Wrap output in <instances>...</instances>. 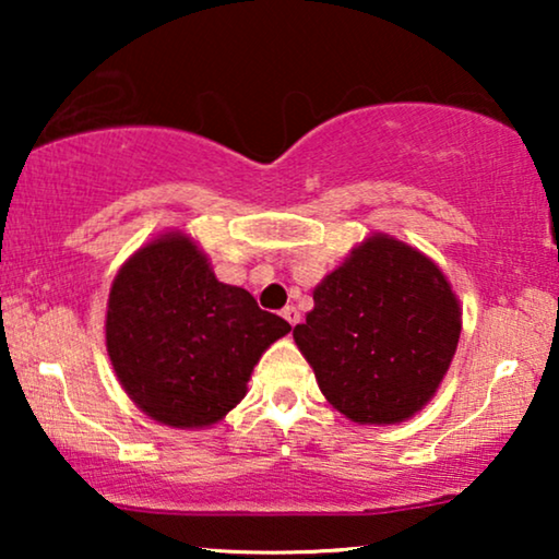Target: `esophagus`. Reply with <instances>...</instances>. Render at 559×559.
<instances>
[{
    "label": "esophagus",
    "mask_w": 559,
    "mask_h": 559,
    "mask_svg": "<svg viewBox=\"0 0 559 559\" xmlns=\"http://www.w3.org/2000/svg\"><path fill=\"white\" fill-rule=\"evenodd\" d=\"M282 318H285L289 325H297V323H300V312H297L295 305H287V308L282 310Z\"/></svg>",
    "instance_id": "obj_1"
}]
</instances>
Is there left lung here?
<instances>
[{
  "label": "left lung",
  "instance_id": "1",
  "mask_svg": "<svg viewBox=\"0 0 559 559\" xmlns=\"http://www.w3.org/2000/svg\"><path fill=\"white\" fill-rule=\"evenodd\" d=\"M293 338L318 386L358 425H400L432 400L453 361L463 312L438 264L371 234L312 289Z\"/></svg>",
  "mask_w": 559,
  "mask_h": 559
}]
</instances>
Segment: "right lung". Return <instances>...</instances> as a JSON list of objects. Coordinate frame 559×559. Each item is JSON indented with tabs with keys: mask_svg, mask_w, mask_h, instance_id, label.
I'll list each match as a JSON object with an SVG mask.
<instances>
[{
	"mask_svg": "<svg viewBox=\"0 0 559 559\" xmlns=\"http://www.w3.org/2000/svg\"><path fill=\"white\" fill-rule=\"evenodd\" d=\"M104 331L129 400L159 425L203 430L247 396L259 358L293 328L218 282L193 236L173 228L121 264Z\"/></svg>",
	"mask_w": 559,
	"mask_h": 559,
	"instance_id": "1",
	"label": "right lung"
}]
</instances>
